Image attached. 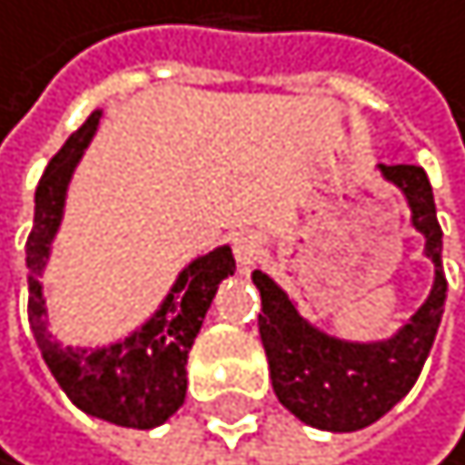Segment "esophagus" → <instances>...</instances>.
Masks as SVG:
<instances>
[{
  "label": "esophagus",
  "instance_id": "obj_1",
  "mask_svg": "<svg viewBox=\"0 0 465 465\" xmlns=\"http://www.w3.org/2000/svg\"><path fill=\"white\" fill-rule=\"evenodd\" d=\"M231 246H234V257H237L240 269L254 266L257 257H261V252H263V242H261V237L254 234V231H242V234L234 237Z\"/></svg>",
  "mask_w": 465,
  "mask_h": 465
}]
</instances>
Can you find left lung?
<instances>
[{"label":"left lung","mask_w":465,"mask_h":465,"mask_svg":"<svg viewBox=\"0 0 465 465\" xmlns=\"http://www.w3.org/2000/svg\"><path fill=\"white\" fill-rule=\"evenodd\" d=\"M378 169L404 193L411 223L425 237V254L434 263L430 296L390 340L351 342L331 337L307 322L272 278L261 269L252 272L263 311L257 328L278 401L304 425L340 434L378 422L411 392L434 346L449 290L442 272V228L425 169L413 163H378Z\"/></svg>","instance_id":"8db88e82"}]
</instances>
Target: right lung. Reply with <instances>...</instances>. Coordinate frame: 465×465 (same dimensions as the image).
Wrapping results in <instances>:
<instances>
[{
	"label": "right lung",
	"mask_w": 465,
	"mask_h": 465,
	"mask_svg": "<svg viewBox=\"0 0 465 465\" xmlns=\"http://www.w3.org/2000/svg\"><path fill=\"white\" fill-rule=\"evenodd\" d=\"M99 116L102 111L87 116V123L49 161L37 184L35 228L25 242L28 322L49 372L78 411L123 428L149 430L163 425L184 404L187 354L216 296L219 281L234 275V254L228 246H219L187 263L149 322H143L134 334L114 346L73 349L52 340L40 275L64 219L66 187L87 143L96 134Z\"/></svg>",
	"instance_id": "obj_1"
}]
</instances>
